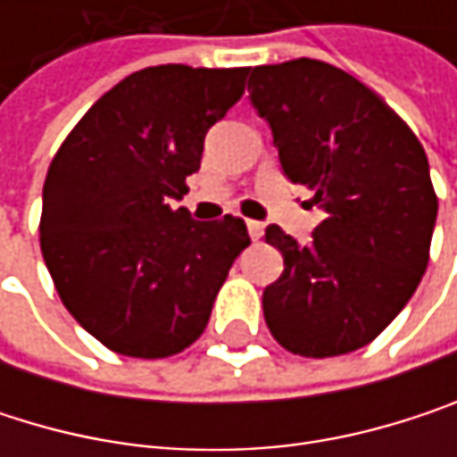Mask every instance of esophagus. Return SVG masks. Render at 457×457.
Instances as JSON below:
<instances>
[{
	"label": "esophagus",
	"mask_w": 457,
	"mask_h": 457,
	"mask_svg": "<svg viewBox=\"0 0 457 457\" xmlns=\"http://www.w3.org/2000/svg\"><path fill=\"white\" fill-rule=\"evenodd\" d=\"M245 228H248L251 240H259V237L264 235V225H262V222H256V220H248V222H245Z\"/></svg>",
	"instance_id": "esophagus-1"
}]
</instances>
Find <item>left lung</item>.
<instances>
[{"label":"left lung","mask_w":457,"mask_h":457,"mask_svg":"<svg viewBox=\"0 0 457 457\" xmlns=\"http://www.w3.org/2000/svg\"><path fill=\"white\" fill-rule=\"evenodd\" d=\"M248 97L283 174L325 212L307 245L264 229L283 253L262 296L267 328L302 357L354 352L403 312L428 264L436 193L423 145L373 89L322 60L256 65Z\"/></svg>","instance_id":"1"}]
</instances>
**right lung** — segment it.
<instances>
[{
	"label": "right lung",
	"mask_w": 457,
	"mask_h": 457,
	"mask_svg": "<svg viewBox=\"0 0 457 457\" xmlns=\"http://www.w3.org/2000/svg\"><path fill=\"white\" fill-rule=\"evenodd\" d=\"M248 68L153 65L105 92L54 153L39 240L65 310L108 349L161 360L209 325L245 222H195L171 198L201 169L206 132Z\"/></svg>",
	"instance_id": "1"
}]
</instances>
